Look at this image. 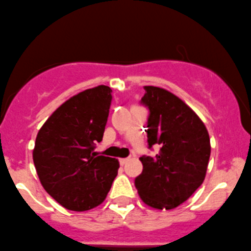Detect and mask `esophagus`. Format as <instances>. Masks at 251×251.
Listing matches in <instances>:
<instances>
[{"label": "esophagus", "mask_w": 251, "mask_h": 251, "mask_svg": "<svg viewBox=\"0 0 251 251\" xmlns=\"http://www.w3.org/2000/svg\"><path fill=\"white\" fill-rule=\"evenodd\" d=\"M128 161H130V158H120V159H119V162H120L121 166H125V164L127 163Z\"/></svg>", "instance_id": "esophagus-1"}]
</instances>
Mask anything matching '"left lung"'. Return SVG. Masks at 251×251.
Returning a JSON list of instances; mask_svg holds the SVG:
<instances>
[{
  "label": "left lung",
  "instance_id": "left-lung-1",
  "mask_svg": "<svg viewBox=\"0 0 251 251\" xmlns=\"http://www.w3.org/2000/svg\"><path fill=\"white\" fill-rule=\"evenodd\" d=\"M144 89L140 102L149 109L148 144L159 151L155 157H140L143 172L134 186L148 206L173 210L205 180L210 136L201 119L177 96L153 85Z\"/></svg>",
  "mask_w": 251,
  "mask_h": 251
}]
</instances>
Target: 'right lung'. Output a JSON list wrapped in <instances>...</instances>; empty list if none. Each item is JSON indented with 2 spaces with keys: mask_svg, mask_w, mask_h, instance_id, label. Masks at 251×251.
I'll return each mask as SVG.
<instances>
[{
  "mask_svg": "<svg viewBox=\"0 0 251 251\" xmlns=\"http://www.w3.org/2000/svg\"><path fill=\"white\" fill-rule=\"evenodd\" d=\"M112 102L107 85L87 89L60 104L38 132L33 150L44 189L71 211H88L106 199L118 159L98 156Z\"/></svg>",
  "mask_w": 251,
  "mask_h": 251,
  "instance_id": "1",
  "label": "right lung"
}]
</instances>
